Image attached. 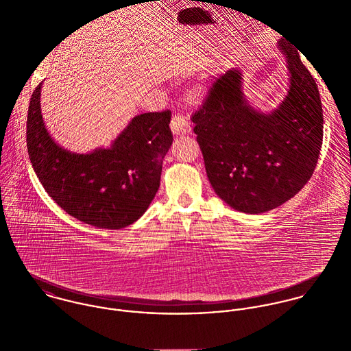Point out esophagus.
<instances>
[{"label":"esophagus","instance_id":"obj_1","mask_svg":"<svg viewBox=\"0 0 351 351\" xmlns=\"http://www.w3.org/2000/svg\"><path fill=\"white\" fill-rule=\"evenodd\" d=\"M170 127L174 135H184L191 130V123L182 113H176L171 119Z\"/></svg>","mask_w":351,"mask_h":351}]
</instances>
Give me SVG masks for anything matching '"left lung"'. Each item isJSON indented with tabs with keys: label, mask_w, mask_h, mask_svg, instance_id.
<instances>
[{
	"label": "left lung",
	"mask_w": 351,
	"mask_h": 351,
	"mask_svg": "<svg viewBox=\"0 0 351 351\" xmlns=\"http://www.w3.org/2000/svg\"><path fill=\"white\" fill-rule=\"evenodd\" d=\"M278 49L287 58L291 85L277 109H254L235 69L215 78L192 113L213 191L245 213H263L296 196L312 177L323 143L317 85L298 49L284 39Z\"/></svg>",
	"instance_id": "obj_1"
}]
</instances>
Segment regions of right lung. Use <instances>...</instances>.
<instances>
[{"mask_svg":"<svg viewBox=\"0 0 351 351\" xmlns=\"http://www.w3.org/2000/svg\"><path fill=\"white\" fill-rule=\"evenodd\" d=\"M40 89L42 82L28 108L27 147L49 196L70 216L99 228L119 230L136 221L159 188L173 142L171 112L138 114L109 149L77 154L56 145L46 130Z\"/></svg>","mask_w":351,"mask_h":351,"instance_id":"right-lung-1","label":"right lung"}]
</instances>
